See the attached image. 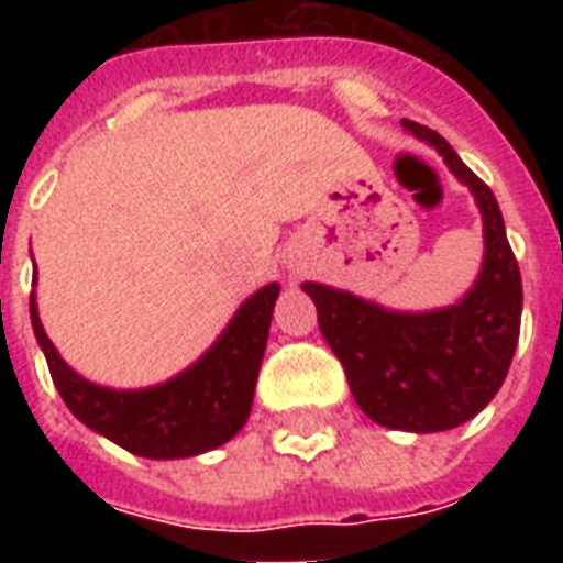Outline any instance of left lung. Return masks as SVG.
Wrapping results in <instances>:
<instances>
[{
    "mask_svg": "<svg viewBox=\"0 0 563 563\" xmlns=\"http://www.w3.org/2000/svg\"><path fill=\"white\" fill-rule=\"evenodd\" d=\"M411 134L435 145L476 195L485 221V263L455 307L409 316L321 283H303L318 327L342 362L360 409L379 427L444 432L479 415L506 379L520 339L523 283L490 187L476 178L444 136L406 119Z\"/></svg>",
    "mask_w": 563,
    "mask_h": 563,
    "instance_id": "obj_1",
    "label": "left lung"
}]
</instances>
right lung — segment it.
I'll return each mask as SVG.
<instances>
[{
  "mask_svg": "<svg viewBox=\"0 0 563 563\" xmlns=\"http://www.w3.org/2000/svg\"><path fill=\"white\" fill-rule=\"evenodd\" d=\"M272 283L242 303L221 339L169 383L143 391H113L75 374L48 342L31 295V324L46 353L48 374L75 418L145 459H184L216 450L245 427L254 402L274 300Z\"/></svg>",
  "mask_w": 563,
  "mask_h": 563,
  "instance_id": "obj_1",
  "label": "right lung"
}]
</instances>
